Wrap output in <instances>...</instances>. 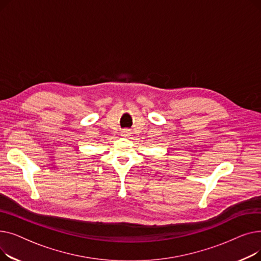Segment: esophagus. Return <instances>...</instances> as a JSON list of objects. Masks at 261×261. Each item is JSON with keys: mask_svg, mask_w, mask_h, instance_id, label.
<instances>
[{"mask_svg": "<svg viewBox=\"0 0 261 261\" xmlns=\"http://www.w3.org/2000/svg\"><path fill=\"white\" fill-rule=\"evenodd\" d=\"M120 134H121L122 138H129V136L131 135V132H130V130H128V129H123V130L120 132Z\"/></svg>", "mask_w": 261, "mask_h": 261, "instance_id": "obj_1", "label": "esophagus"}]
</instances>
